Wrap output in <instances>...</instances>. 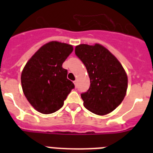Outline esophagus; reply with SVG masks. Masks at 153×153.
<instances>
[{
  "label": "esophagus",
  "mask_w": 153,
  "mask_h": 153,
  "mask_svg": "<svg viewBox=\"0 0 153 153\" xmlns=\"http://www.w3.org/2000/svg\"><path fill=\"white\" fill-rule=\"evenodd\" d=\"M74 84H75L76 87H77V81H76V80H74Z\"/></svg>",
  "instance_id": "obj_1"
}]
</instances>
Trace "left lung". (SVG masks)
Masks as SVG:
<instances>
[{
  "label": "left lung",
  "mask_w": 153,
  "mask_h": 153,
  "mask_svg": "<svg viewBox=\"0 0 153 153\" xmlns=\"http://www.w3.org/2000/svg\"><path fill=\"white\" fill-rule=\"evenodd\" d=\"M75 54L85 65L90 86L81 93L85 108L97 115L113 111L123 100L128 79L123 67L111 53L100 44H80Z\"/></svg>",
  "instance_id": "8db88e82"
}]
</instances>
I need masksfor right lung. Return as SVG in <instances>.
<instances>
[{"instance_id":"right-lung-1","label":"right lung","mask_w":153,"mask_h":153,"mask_svg":"<svg viewBox=\"0 0 153 153\" xmlns=\"http://www.w3.org/2000/svg\"><path fill=\"white\" fill-rule=\"evenodd\" d=\"M73 46L51 41L41 47L25 65L21 85L28 102L38 112L50 114L63 106L75 87L67 78L62 64L72 53Z\"/></svg>"}]
</instances>
